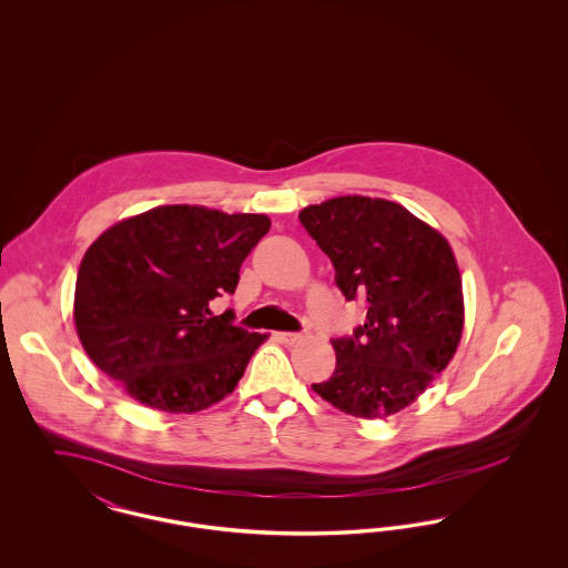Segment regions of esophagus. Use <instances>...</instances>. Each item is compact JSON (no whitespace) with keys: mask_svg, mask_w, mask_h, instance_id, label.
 <instances>
[{"mask_svg":"<svg viewBox=\"0 0 568 568\" xmlns=\"http://www.w3.org/2000/svg\"><path fill=\"white\" fill-rule=\"evenodd\" d=\"M274 338L285 343V345H294V343H300L304 338V334L302 332H276Z\"/></svg>","mask_w":568,"mask_h":568,"instance_id":"34e87169","label":"esophagus"}]
</instances>
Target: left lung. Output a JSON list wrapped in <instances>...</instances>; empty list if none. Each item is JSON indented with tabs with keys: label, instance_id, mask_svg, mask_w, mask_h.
Listing matches in <instances>:
<instances>
[{
	"label": "left lung",
	"instance_id": "1",
	"mask_svg": "<svg viewBox=\"0 0 568 568\" xmlns=\"http://www.w3.org/2000/svg\"><path fill=\"white\" fill-rule=\"evenodd\" d=\"M300 223L334 266L366 322L332 338L336 368L313 383L329 405L364 419L410 405L458 349L464 302L449 243L405 206L343 195L306 206Z\"/></svg>",
	"mask_w": 568,
	"mask_h": 568
}]
</instances>
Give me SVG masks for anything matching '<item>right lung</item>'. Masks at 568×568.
Listing matches in <instances>:
<instances>
[{
    "instance_id": "obj_1",
    "label": "right lung",
    "mask_w": 568,
    "mask_h": 568,
    "mask_svg": "<svg viewBox=\"0 0 568 568\" xmlns=\"http://www.w3.org/2000/svg\"><path fill=\"white\" fill-rule=\"evenodd\" d=\"M266 215L158 206L106 230L82 257L74 322L91 362L142 405L195 413L234 392L266 334L211 313L234 294Z\"/></svg>"
}]
</instances>
